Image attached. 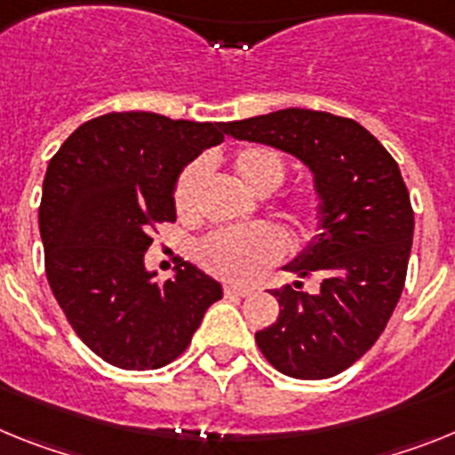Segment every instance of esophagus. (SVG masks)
<instances>
[{"label": "esophagus", "mask_w": 455, "mask_h": 455, "mask_svg": "<svg viewBox=\"0 0 455 455\" xmlns=\"http://www.w3.org/2000/svg\"><path fill=\"white\" fill-rule=\"evenodd\" d=\"M224 293L235 295V298H247L251 291L247 286H238V283H227V286H224Z\"/></svg>", "instance_id": "esophagus-1"}]
</instances>
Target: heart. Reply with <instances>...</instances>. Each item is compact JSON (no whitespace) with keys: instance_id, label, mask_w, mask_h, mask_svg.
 <instances>
[{"instance_id":"1","label":"heart","mask_w":455,"mask_h":455,"mask_svg":"<svg viewBox=\"0 0 455 455\" xmlns=\"http://www.w3.org/2000/svg\"><path fill=\"white\" fill-rule=\"evenodd\" d=\"M233 167L243 183L256 195H270L286 176V162L267 146H244L233 156ZM205 164L201 160L192 162L180 173L173 189V205L183 220L196 215V201L204 183ZM321 211V195L315 189H299L288 199V212L299 222H311ZM286 250V238L275 224H256L250 228H224L201 243L199 263L211 275L227 282L247 283L275 263Z\"/></svg>"}]
</instances>
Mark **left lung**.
Instances as JSON below:
<instances>
[{
  "mask_svg": "<svg viewBox=\"0 0 455 455\" xmlns=\"http://www.w3.org/2000/svg\"><path fill=\"white\" fill-rule=\"evenodd\" d=\"M233 140L298 157L321 195L318 233L283 270L318 275L270 291L279 318L256 331L260 353L283 375L323 380L353 366L396 309L412 250L414 212L396 160L353 118L288 108L222 124Z\"/></svg>",
  "mask_w": 455,
  "mask_h": 455,
  "instance_id": "left-lung-1",
  "label": "left lung"
}]
</instances>
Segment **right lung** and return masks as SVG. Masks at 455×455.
I'll list each match as a JSON object with an SVG mask.
<instances>
[{
    "mask_svg": "<svg viewBox=\"0 0 455 455\" xmlns=\"http://www.w3.org/2000/svg\"><path fill=\"white\" fill-rule=\"evenodd\" d=\"M222 141V124L112 112L82 124L47 164L38 208L47 282L108 364L167 366L222 298L220 282L188 260L164 283L144 266L153 228L176 222L180 172Z\"/></svg>",
    "mask_w": 455,
    "mask_h": 455,
    "instance_id": "1",
    "label": "right lung"
}]
</instances>
